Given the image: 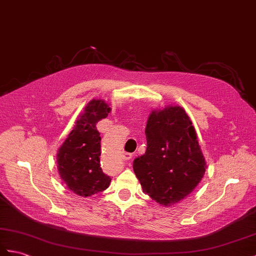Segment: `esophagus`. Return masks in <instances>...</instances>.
Segmentation results:
<instances>
[{
  "mask_svg": "<svg viewBox=\"0 0 256 256\" xmlns=\"http://www.w3.org/2000/svg\"><path fill=\"white\" fill-rule=\"evenodd\" d=\"M122 158L124 160H129L132 156V154H130V153H124Z\"/></svg>",
  "mask_w": 256,
  "mask_h": 256,
  "instance_id": "1",
  "label": "esophagus"
}]
</instances>
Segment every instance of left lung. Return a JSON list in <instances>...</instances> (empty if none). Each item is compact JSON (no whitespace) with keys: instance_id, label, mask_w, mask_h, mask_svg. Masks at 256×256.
<instances>
[{"instance_id":"left-lung-1","label":"left lung","mask_w":256,"mask_h":256,"mask_svg":"<svg viewBox=\"0 0 256 256\" xmlns=\"http://www.w3.org/2000/svg\"><path fill=\"white\" fill-rule=\"evenodd\" d=\"M146 151L134 160L143 192L164 206L182 201L194 190L206 163L194 127L182 108L152 112L146 128Z\"/></svg>"}]
</instances>
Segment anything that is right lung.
Wrapping results in <instances>:
<instances>
[{"mask_svg": "<svg viewBox=\"0 0 256 256\" xmlns=\"http://www.w3.org/2000/svg\"><path fill=\"white\" fill-rule=\"evenodd\" d=\"M110 110L102 100H92L58 152L60 178L80 196L96 194L110 184L112 179L103 172L100 163L101 136L96 129L98 122L108 117Z\"/></svg>", "mask_w": 256, "mask_h": 256, "instance_id": "right-lung-1", "label": "right lung"}]
</instances>
